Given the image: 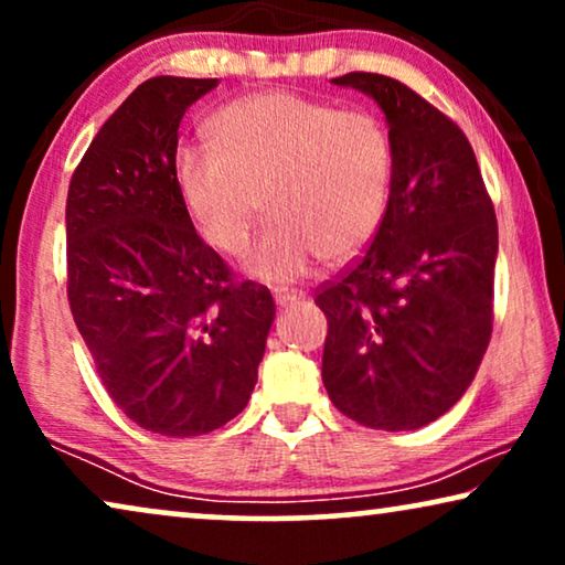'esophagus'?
Returning a JSON list of instances; mask_svg holds the SVG:
<instances>
[{
	"instance_id": "34e87169",
	"label": "esophagus",
	"mask_w": 565,
	"mask_h": 565,
	"mask_svg": "<svg viewBox=\"0 0 565 565\" xmlns=\"http://www.w3.org/2000/svg\"><path fill=\"white\" fill-rule=\"evenodd\" d=\"M306 298V292H300V290H290V292H275V303L280 306V308H288V306H296V303H300V300Z\"/></svg>"
}]
</instances>
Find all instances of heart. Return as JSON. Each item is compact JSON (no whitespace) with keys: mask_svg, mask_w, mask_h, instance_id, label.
Masks as SVG:
<instances>
[{"mask_svg":"<svg viewBox=\"0 0 565 565\" xmlns=\"http://www.w3.org/2000/svg\"><path fill=\"white\" fill-rule=\"evenodd\" d=\"M211 136L213 146L177 153V190L200 238L221 254L244 249L265 200L273 221L244 257L257 280L285 285L316 257L350 259L381 228L393 149L375 115L262 92L223 107Z\"/></svg>","mask_w":565,"mask_h":565,"instance_id":"heart-1","label":"heart"}]
</instances>
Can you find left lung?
<instances>
[{"label": "left lung", "instance_id": "8db88e82", "mask_svg": "<svg viewBox=\"0 0 565 565\" xmlns=\"http://www.w3.org/2000/svg\"><path fill=\"white\" fill-rule=\"evenodd\" d=\"M337 87L373 97L388 122L391 195L367 252L316 306L327 313L321 377L362 427H427L473 383L491 339L499 228L468 138L391 76Z\"/></svg>", "mask_w": 565, "mask_h": 565}]
</instances>
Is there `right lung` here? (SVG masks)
<instances>
[{"mask_svg":"<svg viewBox=\"0 0 565 565\" xmlns=\"http://www.w3.org/2000/svg\"><path fill=\"white\" fill-rule=\"evenodd\" d=\"M218 79L153 76L115 110L66 200L68 306L110 398L138 427L198 437L249 404L275 300L234 282L174 180L177 130Z\"/></svg>","mask_w":565,"mask_h":565,"instance_id":"right-lung-1","label":"right lung"}]
</instances>
